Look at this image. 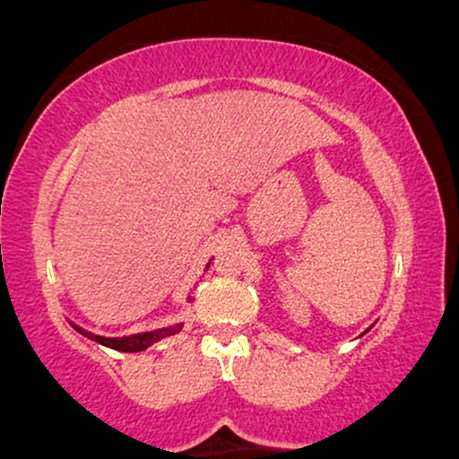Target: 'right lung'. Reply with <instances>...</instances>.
Listing matches in <instances>:
<instances>
[{
	"label": "right lung",
	"mask_w": 459,
	"mask_h": 459,
	"mask_svg": "<svg viewBox=\"0 0 459 459\" xmlns=\"http://www.w3.org/2000/svg\"><path fill=\"white\" fill-rule=\"evenodd\" d=\"M207 270H209V265H207ZM189 302H192V298H189ZM73 328H75L77 332H82V334L88 336V339L97 341V343H101V345H105V347H112V350H116V351H142V350H146V347H151L152 343H157V341L166 339V336L177 334V332L183 328V324L170 325V328L144 332V334L114 336V339H108V336L92 334V332H86L83 328H79V325H73Z\"/></svg>",
	"instance_id": "obj_1"
}]
</instances>
